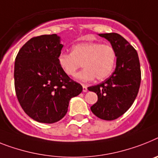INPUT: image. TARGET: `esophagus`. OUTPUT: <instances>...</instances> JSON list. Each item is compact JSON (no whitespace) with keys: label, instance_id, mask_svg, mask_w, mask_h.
<instances>
[{"label":"esophagus","instance_id":"esophagus-1","mask_svg":"<svg viewBox=\"0 0 158 158\" xmlns=\"http://www.w3.org/2000/svg\"><path fill=\"white\" fill-rule=\"evenodd\" d=\"M83 92H86V91H87V87L86 85H84V84H83Z\"/></svg>","mask_w":158,"mask_h":158}]
</instances>
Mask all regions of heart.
I'll list each match as a JSON object with an SVG mask.
<instances>
[{"instance_id": "heart-1", "label": "heart", "mask_w": 158, "mask_h": 158, "mask_svg": "<svg viewBox=\"0 0 158 158\" xmlns=\"http://www.w3.org/2000/svg\"><path fill=\"white\" fill-rule=\"evenodd\" d=\"M116 50L111 45L100 42H83L74 45L71 53L61 52L58 56V63L62 71L68 76H74L83 82L92 81L95 78L104 80L112 75L116 63Z\"/></svg>"}]
</instances>
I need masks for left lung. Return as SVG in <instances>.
Instances as JSON below:
<instances>
[{
	"label": "left lung",
	"instance_id": "left-lung-1",
	"mask_svg": "<svg viewBox=\"0 0 158 158\" xmlns=\"http://www.w3.org/2000/svg\"><path fill=\"white\" fill-rule=\"evenodd\" d=\"M116 50L115 71L98 85L87 87L97 94L98 100L91 107L94 115L104 120H113L125 113L133 104L140 84L138 54L128 41L116 33L99 34Z\"/></svg>",
	"mask_w": 158,
	"mask_h": 158
}]
</instances>
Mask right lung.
I'll use <instances>...</instances> for the list:
<instances>
[{"instance_id":"obj_1","label":"right lung","mask_w":158,"mask_h":158,"mask_svg":"<svg viewBox=\"0 0 158 158\" xmlns=\"http://www.w3.org/2000/svg\"><path fill=\"white\" fill-rule=\"evenodd\" d=\"M57 34L34 37L22 46L14 64L16 95L33 120L52 124L67 114L70 99L83 91L58 63L63 45Z\"/></svg>"}]
</instances>
